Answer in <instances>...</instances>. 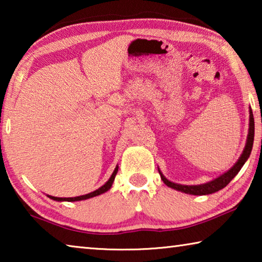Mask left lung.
<instances>
[{"label": "left lung", "mask_w": 262, "mask_h": 262, "mask_svg": "<svg viewBox=\"0 0 262 262\" xmlns=\"http://www.w3.org/2000/svg\"><path fill=\"white\" fill-rule=\"evenodd\" d=\"M253 141H254V118H253V113H252V108L250 107V123H248V134H247L245 148H244L241 157H239L238 161L234 163V165L230 168V170L224 172L223 174L217 177V178L212 179L211 181H208V183L201 184V185H181V184L172 183V181H170L164 177V174L162 173L159 168H158V172L159 174H161V178L164 184L168 186V187L173 188L176 190H179V192H183L185 194H190V195L212 194L215 192H219V190L222 188H224L225 186H227L230 181L237 176L238 172L241 171V168L244 166V164L246 163L248 157H250L252 148H253Z\"/></svg>", "instance_id": "left-lung-1"}]
</instances>
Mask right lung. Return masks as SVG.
Masks as SVG:
<instances>
[{
  "label": "right lung",
  "mask_w": 262,
  "mask_h": 262,
  "mask_svg": "<svg viewBox=\"0 0 262 262\" xmlns=\"http://www.w3.org/2000/svg\"><path fill=\"white\" fill-rule=\"evenodd\" d=\"M118 168H119L118 165L115 166L112 176L110 177V179H108L107 181H106V183H105L103 186H101V187H99L98 189H96V190H94V192H91V193H89V194L79 195V196H75V198H56V196H52V195H47V196L50 198V199H52V200H54V201H61V202H62V201H68V202L82 201V200H86V199H91V198H94V196H98V195L103 194V193H105V192H107V190H108L111 187H112V184H113V181H114L115 176H117V173H118Z\"/></svg>",
  "instance_id": "obj_1"
}]
</instances>
